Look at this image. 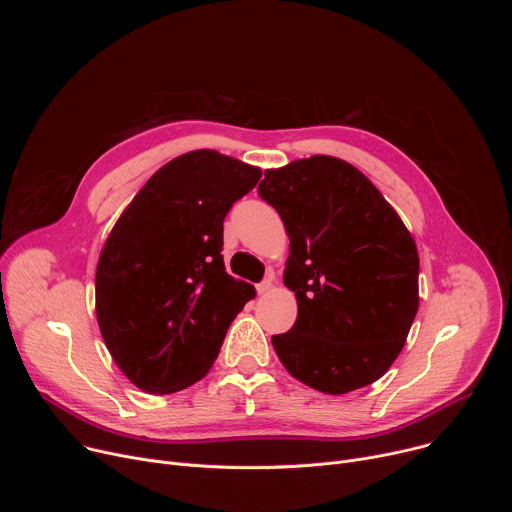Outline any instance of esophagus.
I'll return each instance as SVG.
<instances>
[{
  "label": "esophagus",
  "mask_w": 512,
  "mask_h": 512,
  "mask_svg": "<svg viewBox=\"0 0 512 512\" xmlns=\"http://www.w3.org/2000/svg\"><path fill=\"white\" fill-rule=\"evenodd\" d=\"M271 289V279H263L261 283H257V294H267Z\"/></svg>",
  "instance_id": "34e87169"
}]
</instances>
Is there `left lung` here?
<instances>
[{"label":"left lung","instance_id":"left-lung-1","mask_svg":"<svg viewBox=\"0 0 512 512\" xmlns=\"http://www.w3.org/2000/svg\"><path fill=\"white\" fill-rule=\"evenodd\" d=\"M289 235L283 283L298 320L271 336L291 377L344 395L381 379L419 308V255L399 214L344 160L267 170L257 188Z\"/></svg>","mask_w":512,"mask_h":512}]
</instances>
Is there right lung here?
<instances>
[{
  "instance_id": "right-lung-1",
  "label": "right lung",
  "mask_w": 512,
  "mask_h": 512,
  "mask_svg": "<svg viewBox=\"0 0 512 512\" xmlns=\"http://www.w3.org/2000/svg\"><path fill=\"white\" fill-rule=\"evenodd\" d=\"M261 170L212 150L160 168L119 216L97 265V322L125 377L168 395L200 381L255 287L223 261V223Z\"/></svg>"
}]
</instances>
